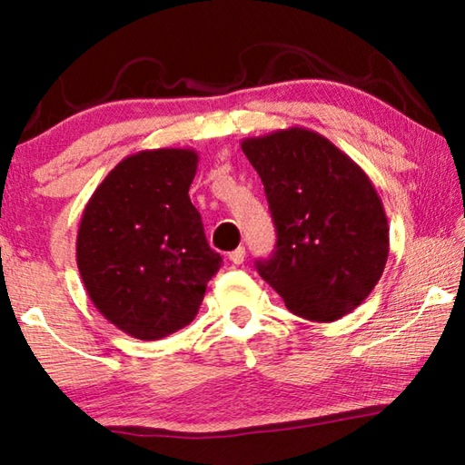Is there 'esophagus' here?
<instances>
[{"label": "esophagus", "mask_w": 465, "mask_h": 465, "mask_svg": "<svg viewBox=\"0 0 465 465\" xmlns=\"http://www.w3.org/2000/svg\"><path fill=\"white\" fill-rule=\"evenodd\" d=\"M227 258H230L232 264H242L243 258H246V248H242V246L235 248L233 252H230V256Z\"/></svg>", "instance_id": "1"}]
</instances>
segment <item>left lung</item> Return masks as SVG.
<instances>
[{"label":"left lung","mask_w":465,"mask_h":465,"mask_svg":"<svg viewBox=\"0 0 465 465\" xmlns=\"http://www.w3.org/2000/svg\"><path fill=\"white\" fill-rule=\"evenodd\" d=\"M261 176L277 246L258 274L287 310L334 322L361 305L381 279L390 227L369 176L332 141L305 127L242 141Z\"/></svg>","instance_id":"obj_1"}]
</instances>
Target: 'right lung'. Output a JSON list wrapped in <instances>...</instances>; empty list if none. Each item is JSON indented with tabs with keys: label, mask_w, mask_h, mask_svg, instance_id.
Segmentation results:
<instances>
[{
	"label": "right lung",
	"mask_w": 465,
	"mask_h": 465,
	"mask_svg": "<svg viewBox=\"0 0 465 465\" xmlns=\"http://www.w3.org/2000/svg\"><path fill=\"white\" fill-rule=\"evenodd\" d=\"M194 149H145L108 172L85 204L75 258L92 303L110 324L157 341L194 320L222 269L188 188Z\"/></svg>",
	"instance_id": "add662e5"
}]
</instances>
